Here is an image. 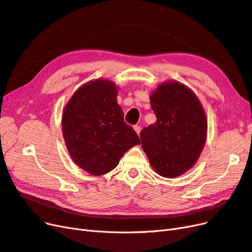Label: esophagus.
I'll return each instance as SVG.
<instances>
[{"instance_id": "1", "label": "esophagus", "mask_w": 252, "mask_h": 252, "mask_svg": "<svg viewBox=\"0 0 252 252\" xmlns=\"http://www.w3.org/2000/svg\"><path fill=\"white\" fill-rule=\"evenodd\" d=\"M134 129H135V132L137 133V135H139V134H140V132H141V127H140L139 126H134Z\"/></svg>"}]
</instances>
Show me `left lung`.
<instances>
[{"instance_id":"8db88e82","label":"left lung","mask_w":252,"mask_h":252,"mask_svg":"<svg viewBox=\"0 0 252 252\" xmlns=\"http://www.w3.org/2000/svg\"><path fill=\"white\" fill-rule=\"evenodd\" d=\"M150 101L157 120L141 131V148L158 175L179 177L196 164L205 145L204 109L197 95L177 80L158 85Z\"/></svg>"}]
</instances>
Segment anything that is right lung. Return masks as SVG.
Returning a JSON list of instances; mask_svg holds the SVG:
<instances>
[{
	"instance_id": "1",
	"label": "right lung",
	"mask_w": 252,
	"mask_h": 252,
	"mask_svg": "<svg viewBox=\"0 0 252 252\" xmlns=\"http://www.w3.org/2000/svg\"><path fill=\"white\" fill-rule=\"evenodd\" d=\"M117 94L112 80L94 79L79 87L63 111L62 129L69 155L93 176L111 172L127 150L140 143L124 121Z\"/></svg>"
}]
</instances>
